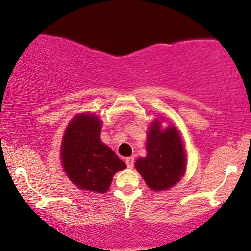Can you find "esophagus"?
<instances>
[{
  "label": "esophagus",
  "instance_id": "1",
  "mask_svg": "<svg viewBox=\"0 0 251 251\" xmlns=\"http://www.w3.org/2000/svg\"><path fill=\"white\" fill-rule=\"evenodd\" d=\"M126 164H127V167L129 168V169H132L133 167H134V157H127L126 158Z\"/></svg>",
  "mask_w": 251,
  "mask_h": 251
}]
</instances>
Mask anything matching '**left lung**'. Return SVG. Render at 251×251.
Here are the masks:
<instances>
[{
	"label": "left lung",
	"mask_w": 251,
	"mask_h": 251,
	"mask_svg": "<svg viewBox=\"0 0 251 251\" xmlns=\"http://www.w3.org/2000/svg\"><path fill=\"white\" fill-rule=\"evenodd\" d=\"M146 151V157L136 160L135 169L148 188L164 191L179 182L186 170V155L176 127L161 129V122L155 119L148 128Z\"/></svg>",
	"instance_id": "left-lung-1"
}]
</instances>
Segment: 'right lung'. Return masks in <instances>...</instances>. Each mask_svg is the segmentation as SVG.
I'll list each match as a JSON object with an SVG mask.
<instances>
[{
  "mask_svg": "<svg viewBox=\"0 0 251 251\" xmlns=\"http://www.w3.org/2000/svg\"><path fill=\"white\" fill-rule=\"evenodd\" d=\"M102 120L80 113L68 124L61 142V163L68 178L80 190L105 193L113 175L126 164L100 141Z\"/></svg>",
  "mask_w": 251,
  "mask_h": 251,
  "instance_id": "1",
  "label": "right lung"
}]
</instances>
